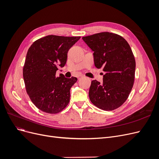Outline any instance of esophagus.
Masks as SVG:
<instances>
[{"label": "esophagus", "mask_w": 159, "mask_h": 159, "mask_svg": "<svg viewBox=\"0 0 159 159\" xmlns=\"http://www.w3.org/2000/svg\"><path fill=\"white\" fill-rule=\"evenodd\" d=\"M83 78V75H80L78 76V80H80L81 78Z\"/></svg>", "instance_id": "34e87169"}]
</instances>
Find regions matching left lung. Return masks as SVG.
<instances>
[{"mask_svg":"<svg viewBox=\"0 0 159 159\" xmlns=\"http://www.w3.org/2000/svg\"><path fill=\"white\" fill-rule=\"evenodd\" d=\"M82 39L93 51L96 68L105 71L103 84L91 81V102L105 111L119 107L127 99L134 84L136 63L131 47L122 36L107 32Z\"/></svg>","mask_w":159,"mask_h":159,"instance_id":"1","label":"left lung"}]
</instances>
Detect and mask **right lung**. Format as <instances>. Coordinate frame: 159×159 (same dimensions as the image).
Wrapping results in <instances>:
<instances>
[{
  "label": "right lung",
  "mask_w": 159,
  "mask_h": 159,
  "mask_svg": "<svg viewBox=\"0 0 159 159\" xmlns=\"http://www.w3.org/2000/svg\"><path fill=\"white\" fill-rule=\"evenodd\" d=\"M80 36L48 35L36 40L28 50L23 68L26 92L35 106L45 113H57L68 105L70 89L78 80L56 77L64 67L68 52Z\"/></svg>",
  "instance_id": "1"
}]
</instances>
